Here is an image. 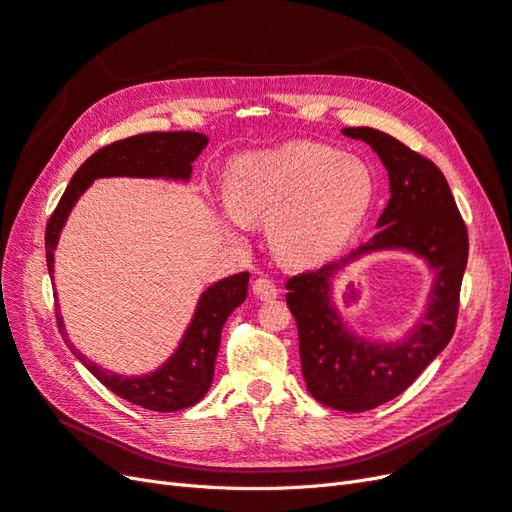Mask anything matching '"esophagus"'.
Masks as SVG:
<instances>
[{"instance_id": "34e87169", "label": "esophagus", "mask_w": 512, "mask_h": 512, "mask_svg": "<svg viewBox=\"0 0 512 512\" xmlns=\"http://www.w3.org/2000/svg\"><path fill=\"white\" fill-rule=\"evenodd\" d=\"M252 292H254L256 298H260V300H275V298L279 296L277 285H275L273 279H269V277H258V279L252 283Z\"/></svg>"}]
</instances>
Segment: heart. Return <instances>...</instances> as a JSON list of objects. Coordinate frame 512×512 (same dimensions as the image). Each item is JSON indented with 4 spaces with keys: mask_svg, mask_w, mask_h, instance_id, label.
I'll list each match as a JSON object with an SVG mask.
<instances>
[{
    "mask_svg": "<svg viewBox=\"0 0 512 512\" xmlns=\"http://www.w3.org/2000/svg\"><path fill=\"white\" fill-rule=\"evenodd\" d=\"M372 178L363 163L336 151L294 142L241 157L229 172L224 218L271 220L275 254L292 267H311L338 254L372 206Z\"/></svg>",
    "mask_w": 512,
    "mask_h": 512,
    "instance_id": "1",
    "label": "heart"
}]
</instances>
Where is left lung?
<instances>
[{
	"instance_id": "1",
	"label": "left lung",
	"mask_w": 512,
	"mask_h": 512,
	"mask_svg": "<svg viewBox=\"0 0 512 512\" xmlns=\"http://www.w3.org/2000/svg\"><path fill=\"white\" fill-rule=\"evenodd\" d=\"M370 145L391 182L378 233L349 256L292 277L288 306L298 325L302 376L309 393L340 412H367L395 399L452 340L468 233L452 191L431 159L374 128H344ZM403 249L436 271L423 319L401 341L374 343L345 327L333 302V277L372 251Z\"/></svg>"
}]
</instances>
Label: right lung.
Returning a JSON list of instances; mask_svg holds the SVG:
<instances>
[{"instance_id":"add662e5","label":"right lung","mask_w":512,"mask_h":512,"mask_svg":"<svg viewBox=\"0 0 512 512\" xmlns=\"http://www.w3.org/2000/svg\"><path fill=\"white\" fill-rule=\"evenodd\" d=\"M206 145L208 136L199 132H149L117 140L88 157L73 174L67 191L58 201V208L48 220L46 262L50 275L54 273V250L65 222L77 199L86 193L96 178L130 176L187 182L193 172V161ZM248 281L250 273H237L210 285L199 296L193 319L187 332L182 334L178 349L155 372L142 376L115 374L86 359L73 344H69L71 353L117 397L153 412L185 410L208 393L220 349L222 325L248 298ZM56 319L60 334L67 336L63 317L58 315Z\"/></svg>"}]
</instances>
